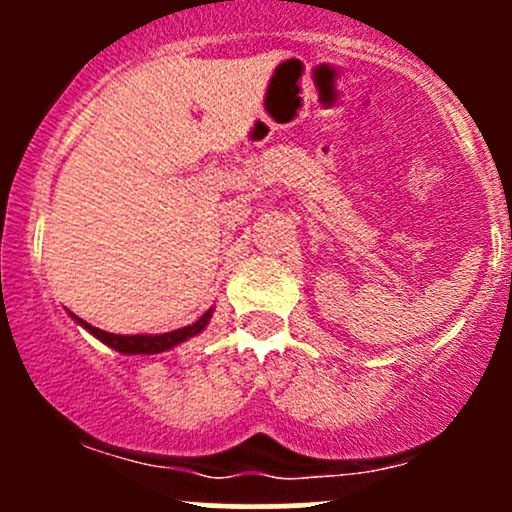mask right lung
<instances>
[{
    "instance_id": "add662e5",
    "label": "right lung",
    "mask_w": 512,
    "mask_h": 512,
    "mask_svg": "<svg viewBox=\"0 0 512 512\" xmlns=\"http://www.w3.org/2000/svg\"><path fill=\"white\" fill-rule=\"evenodd\" d=\"M211 317V310H207L202 317H199L197 322H192V325L182 327V330H175V332H166V334H113V332H103L98 330V327L88 325L86 320H81V317L74 315V320L79 322L81 327H86L88 332L93 334V337L101 339L103 344H108L110 349L120 351V354H161V351H168L173 349V346H178L180 342H185V339L195 337L207 327Z\"/></svg>"
}]
</instances>
